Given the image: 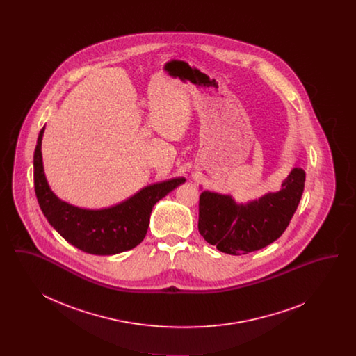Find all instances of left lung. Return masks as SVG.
<instances>
[{
    "mask_svg": "<svg viewBox=\"0 0 356 356\" xmlns=\"http://www.w3.org/2000/svg\"><path fill=\"white\" fill-rule=\"evenodd\" d=\"M305 181V170L296 167L279 192L245 205H237L231 196L204 191L199 200V232L224 254L237 256L261 250L287 229Z\"/></svg>",
    "mask_w": 356,
    "mask_h": 356,
    "instance_id": "8db88e82",
    "label": "left lung"
}]
</instances>
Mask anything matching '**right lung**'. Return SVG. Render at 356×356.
Masks as SVG:
<instances>
[{"instance_id": "1", "label": "right lung", "mask_w": 356, "mask_h": 356, "mask_svg": "<svg viewBox=\"0 0 356 356\" xmlns=\"http://www.w3.org/2000/svg\"><path fill=\"white\" fill-rule=\"evenodd\" d=\"M40 131L34 149V191L40 208L51 227L72 245L93 254H115L138 245L147 235L153 205L186 181L170 179L147 186L127 202L112 208L89 211L57 199L47 183L42 170Z\"/></svg>"}]
</instances>
